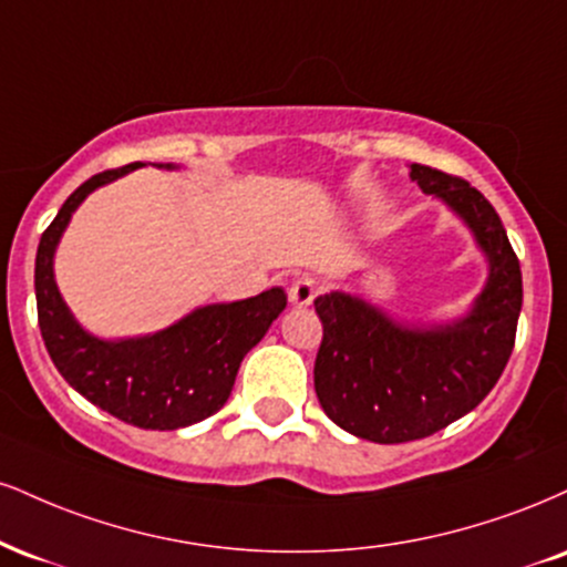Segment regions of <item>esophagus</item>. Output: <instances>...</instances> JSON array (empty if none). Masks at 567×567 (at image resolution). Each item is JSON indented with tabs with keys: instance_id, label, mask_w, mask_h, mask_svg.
Masks as SVG:
<instances>
[{
	"instance_id": "34e87169",
	"label": "esophagus",
	"mask_w": 567,
	"mask_h": 567,
	"mask_svg": "<svg viewBox=\"0 0 567 567\" xmlns=\"http://www.w3.org/2000/svg\"><path fill=\"white\" fill-rule=\"evenodd\" d=\"M317 292H319L317 279L301 277V279H296V282L290 285L288 298H290L292 306H311L313 298H317Z\"/></svg>"
}]
</instances>
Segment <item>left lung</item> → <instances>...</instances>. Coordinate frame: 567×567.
<instances>
[{"label":"left lung","mask_w":567,"mask_h":567,"mask_svg":"<svg viewBox=\"0 0 567 567\" xmlns=\"http://www.w3.org/2000/svg\"><path fill=\"white\" fill-rule=\"evenodd\" d=\"M409 176L467 224L488 258V279L452 324H399L340 290L313 301L324 327L313 361L319 404L343 431L374 443L427 439L473 412L507 367L523 306L520 261L486 197L420 163Z\"/></svg>","instance_id":"8db88e82"}]
</instances>
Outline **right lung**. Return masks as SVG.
<instances>
[{"instance_id":"obj_1","label":"right lung","mask_w":567,"mask_h":567,"mask_svg":"<svg viewBox=\"0 0 567 567\" xmlns=\"http://www.w3.org/2000/svg\"><path fill=\"white\" fill-rule=\"evenodd\" d=\"M145 163L94 174L63 203L37 250L39 327L58 372L102 412L145 427L176 431L210 417L227 404L240 361L288 306L282 288L235 303L200 306L166 330L145 338L102 340L89 336L60 296L52 258L84 197ZM161 168H176L166 163Z\"/></svg>"}]
</instances>
